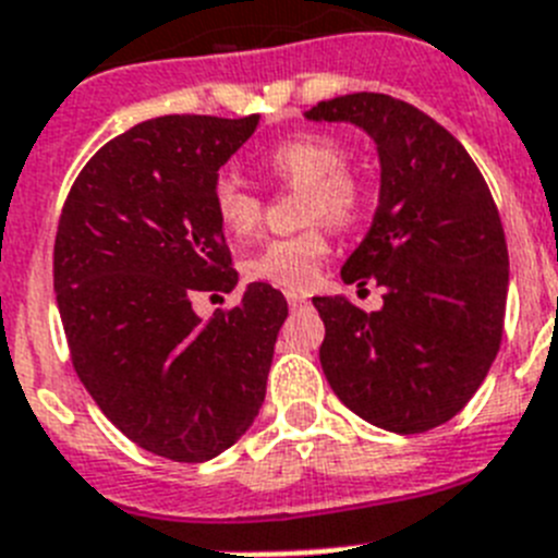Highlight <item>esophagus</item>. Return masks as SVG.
Instances as JSON below:
<instances>
[{"instance_id": "1", "label": "esophagus", "mask_w": 558, "mask_h": 558, "mask_svg": "<svg viewBox=\"0 0 558 558\" xmlns=\"http://www.w3.org/2000/svg\"><path fill=\"white\" fill-rule=\"evenodd\" d=\"M286 300H289V306H292V308L306 306V303H308L306 294H300V292H286Z\"/></svg>"}]
</instances>
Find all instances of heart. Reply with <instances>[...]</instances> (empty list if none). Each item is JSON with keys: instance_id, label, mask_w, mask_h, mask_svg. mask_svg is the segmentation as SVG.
I'll use <instances>...</instances> for the list:
<instances>
[{"instance_id": "heart-1", "label": "heart", "mask_w": 558, "mask_h": 558, "mask_svg": "<svg viewBox=\"0 0 558 558\" xmlns=\"http://www.w3.org/2000/svg\"><path fill=\"white\" fill-rule=\"evenodd\" d=\"M342 145L323 134H292L266 148L260 165L272 177L303 185V221L351 225L365 202V185L348 171ZM210 205L219 225L235 239H246L258 230L264 202L239 173L225 171L210 187ZM331 244L323 227H308L298 235L266 241L244 260L250 280L280 286L289 292H303L317 280L319 266L328 258Z\"/></svg>"}]
</instances>
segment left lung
Wrapping results in <instances>:
<instances>
[{
    "instance_id": "left-lung-1",
    "label": "left lung",
    "mask_w": 558,
    "mask_h": 558,
    "mask_svg": "<svg viewBox=\"0 0 558 558\" xmlns=\"http://www.w3.org/2000/svg\"><path fill=\"white\" fill-rule=\"evenodd\" d=\"M308 120L353 123L381 165L379 207L342 280L385 289L379 312L314 298L326 323L319 365L339 401L399 435L447 424L500 351L508 246L466 148L415 106L379 92L323 100Z\"/></svg>"
}]
</instances>
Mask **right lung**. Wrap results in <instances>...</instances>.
<instances>
[{
  "mask_svg": "<svg viewBox=\"0 0 558 558\" xmlns=\"http://www.w3.org/2000/svg\"><path fill=\"white\" fill-rule=\"evenodd\" d=\"M258 120H145L84 165L58 219L52 283L77 379L125 438L177 463L250 429L289 314L269 283L207 323L193 312L239 283L210 187Z\"/></svg>",
  "mask_w": 558,
  "mask_h": 558,
  "instance_id": "right-lung-1",
  "label": "right lung"
}]
</instances>
